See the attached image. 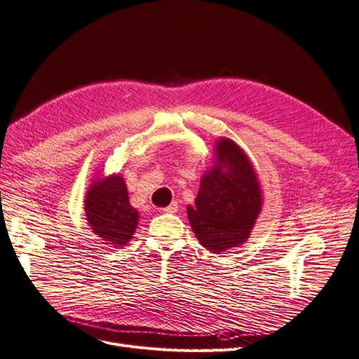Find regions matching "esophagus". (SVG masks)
Here are the masks:
<instances>
[{"mask_svg":"<svg viewBox=\"0 0 359 359\" xmlns=\"http://www.w3.org/2000/svg\"><path fill=\"white\" fill-rule=\"evenodd\" d=\"M163 211L166 212V214H175L177 211H178V203L177 202H172L169 206H166Z\"/></svg>","mask_w":359,"mask_h":359,"instance_id":"1","label":"esophagus"}]
</instances>
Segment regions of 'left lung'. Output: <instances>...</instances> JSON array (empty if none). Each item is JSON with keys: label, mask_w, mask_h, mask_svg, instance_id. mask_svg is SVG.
Masks as SVG:
<instances>
[{"label": "left lung", "mask_w": 359, "mask_h": 359, "mask_svg": "<svg viewBox=\"0 0 359 359\" xmlns=\"http://www.w3.org/2000/svg\"><path fill=\"white\" fill-rule=\"evenodd\" d=\"M262 208V185L250 157L230 138H218L212 166L202 175L194 206H187L197 241L214 254L243 245Z\"/></svg>", "instance_id": "obj_1"}]
</instances>
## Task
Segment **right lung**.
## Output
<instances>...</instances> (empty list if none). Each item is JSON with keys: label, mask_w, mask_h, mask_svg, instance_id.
Returning a JSON list of instances; mask_svg holds the SVG:
<instances>
[{"label": "right lung", "mask_w": 359, "mask_h": 359, "mask_svg": "<svg viewBox=\"0 0 359 359\" xmlns=\"http://www.w3.org/2000/svg\"><path fill=\"white\" fill-rule=\"evenodd\" d=\"M86 219L90 230L108 245L125 246L133 238L140 214L129 202L125 178L97 172L84 199Z\"/></svg>", "instance_id": "right-lung-1"}]
</instances>
